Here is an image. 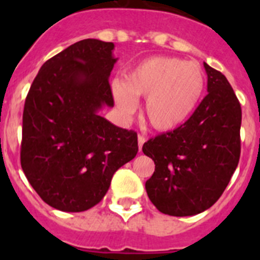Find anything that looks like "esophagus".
Segmentation results:
<instances>
[{"instance_id": "esophagus-1", "label": "esophagus", "mask_w": 260, "mask_h": 260, "mask_svg": "<svg viewBox=\"0 0 260 260\" xmlns=\"http://www.w3.org/2000/svg\"><path fill=\"white\" fill-rule=\"evenodd\" d=\"M144 142H146V138L142 137V135H139V137H138V147H139V152L142 151V147H143Z\"/></svg>"}]
</instances>
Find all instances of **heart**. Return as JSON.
<instances>
[{"mask_svg":"<svg viewBox=\"0 0 260 260\" xmlns=\"http://www.w3.org/2000/svg\"><path fill=\"white\" fill-rule=\"evenodd\" d=\"M204 86L203 69L197 62L152 57L128 71L125 82L112 80V93L125 116L134 113L135 98H146L143 118L157 132L168 133L181 127L192 116Z\"/></svg>","mask_w":260,"mask_h":260,"instance_id":"heart-1","label":"heart"}]
</instances>
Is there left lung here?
I'll list each match as a JSON object with an SVG mask.
<instances>
[{"label": "left lung", "mask_w": 260, "mask_h": 260, "mask_svg": "<svg viewBox=\"0 0 260 260\" xmlns=\"http://www.w3.org/2000/svg\"><path fill=\"white\" fill-rule=\"evenodd\" d=\"M207 96L181 127L152 138L143 152L155 162L146 182L148 198L160 212L192 216L221 197L241 153L242 112L228 79L204 62Z\"/></svg>", "instance_id": "1"}]
</instances>
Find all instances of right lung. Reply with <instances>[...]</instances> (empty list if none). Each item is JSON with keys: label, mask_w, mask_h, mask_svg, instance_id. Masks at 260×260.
<instances>
[{"label": "right lung", "mask_w": 260, "mask_h": 260, "mask_svg": "<svg viewBox=\"0 0 260 260\" xmlns=\"http://www.w3.org/2000/svg\"><path fill=\"white\" fill-rule=\"evenodd\" d=\"M113 43L86 39L41 66L24 103L20 164L50 207L89 210L117 169L137 156L138 137L99 114L113 107Z\"/></svg>", "instance_id": "1"}]
</instances>
